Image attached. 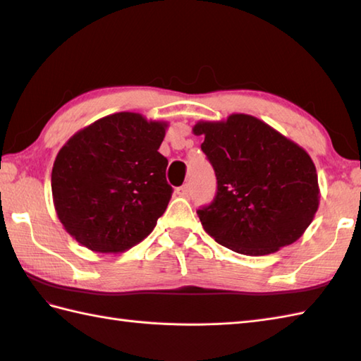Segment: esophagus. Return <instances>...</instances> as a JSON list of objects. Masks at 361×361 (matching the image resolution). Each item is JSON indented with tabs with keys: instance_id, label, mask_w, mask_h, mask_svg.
<instances>
[{
	"instance_id": "34e87169",
	"label": "esophagus",
	"mask_w": 361,
	"mask_h": 361,
	"mask_svg": "<svg viewBox=\"0 0 361 361\" xmlns=\"http://www.w3.org/2000/svg\"><path fill=\"white\" fill-rule=\"evenodd\" d=\"M176 195H180V197H189V186L188 185H185V186H180V188H176Z\"/></svg>"
}]
</instances>
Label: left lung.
I'll use <instances>...</instances> for the list:
<instances>
[{"label":"left lung","instance_id":"obj_1","mask_svg":"<svg viewBox=\"0 0 361 361\" xmlns=\"http://www.w3.org/2000/svg\"><path fill=\"white\" fill-rule=\"evenodd\" d=\"M194 135L217 176V194L198 209L214 240L247 256H265L296 242L319 204L309 153L264 121L234 113L198 121Z\"/></svg>","mask_w":361,"mask_h":361}]
</instances>
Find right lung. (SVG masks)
I'll use <instances>...</instances> for the list:
<instances>
[{
  "mask_svg": "<svg viewBox=\"0 0 361 361\" xmlns=\"http://www.w3.org/2000/svg\"><path fill=\"white\" fill-rule=\"evenodd\" d=\"M167 122L121 111L79 130L51 173L54 208L66 233L96 252H122L147 237L172 195L158 152Z\"/></svg>",
  "mask_w": 361,
  "mask_h": 361,
  "instance_id": "1",
  "label": "right lung"
}]
</instances>
